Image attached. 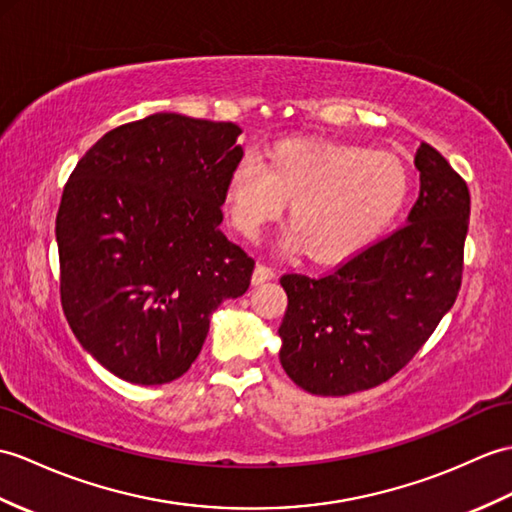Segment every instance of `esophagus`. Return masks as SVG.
<instances>
[{"instance_id": "1", "label": "esophagus", "mask_w": 512, "mask_h": 512, "mask_svg": "<svg viewBox=\"0 0 512 512\" xmlns=\"http://www.w3.org/2000/svg\"><path fill=\"white\" fill-rule=\"evenodd\" d=\"M270 279H275V272H272V268L257 264V266H255V270H253L251 283H253V285H261V283H266V281H270Z\"/></svg>"}]
</instances>
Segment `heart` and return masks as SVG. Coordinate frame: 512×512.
Returning a JSON list of instances; mask_svg holds the SVG:
<instances>
[{
  "label": "heart",
  "instance_id": "b5f03b06",
  "mask_svg": "<svg viewBox=\"0 0 512 512\" xmlns=\"http://www.w3.org/2000/svg\"><path fill=\"white\" fill-rule=\"evenodd\" d=\"M410 174L401 159L342 141L285 139L266 163L246 154L224 183L235 231L255 240L290 202L285 246L316 264H338L373 244L406 207Z\"/></svg>",
  "mask_w": 512,
  "mask_h": 512
}]
</instances>
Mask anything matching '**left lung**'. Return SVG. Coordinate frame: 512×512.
<instances>
[{
  "mask_svg": "<svg viewBox=\"0 0 512 512\" xmlns=\"http://www.w3.org/2000/svg\"><path fill=\"white\" fill-rule=\"evenodd\" d=\"M421 192L401 229L327 277L283 275L279 360L296 386L342 397L406 366L454 305L471 198L441 152L414 157Z\"/></svg>",
  "mask_w": 512,
  "mask_h": 512,
  "instance_id": "left-lung-1",
  "label": "left lung"
}]
</instances>
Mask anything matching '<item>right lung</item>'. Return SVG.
Returning a JSON list of instances; mask_svg holds the SVG:
<instances>
[{
	"mask_svg": "<svg viewBox=\"0 0 512 512\" xmlns=\"http://www.w3.org/2000/svg\"><path fill=\"white\" fill-rule=\"evenodd\" d=\"M240 135L233 122L154 113L109 130L69 176L56 216L63 312L124 382L187 373L209 316L251 285L255 261L218 229Z\"/></svg>",
	"mask_w": 512,
	"mask_h": 512,
	"instance_id": "add662e5",
	"label": "right lung"
}]
</instances>
